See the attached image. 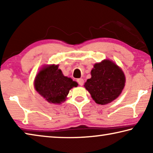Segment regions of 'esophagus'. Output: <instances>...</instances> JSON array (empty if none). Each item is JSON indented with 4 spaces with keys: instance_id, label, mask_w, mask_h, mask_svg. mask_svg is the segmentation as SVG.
Listing matches in <instances>:
<instances>
[{
    "instance_id": "1",
    "label": "esophagus",
    "mask_w": 153,
    "mask_h": 153,
    "mask_svg": "<svg viewBox=\"0 0 153 153\" xmlns=\"http://www.w3.org/2000/svg\"><path fill=\"white\" fill-rule=\"evenodd\" d=\"M77 83H78V84L79 85V86H83V84H84V79H83L82 78H79V79H77Z\"/></svg>"
}]
</instances>
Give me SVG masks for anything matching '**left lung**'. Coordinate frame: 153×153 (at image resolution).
<instances>
[{"label": "left lung", "mask_w": 153, "mask_h": 153, "mask_svg": "<svg viewBox=\"0 0 153 153\" xmlns=\"http://www.w3.org/2000/svg\"><path fill=\"white\" fill-rule=\"evenodd\" d=\"M91 76L84 86L97 104L105 105L112 102L120 96L125 86L123 72L109 60L96 63Z\"/></svg>", "instance_id": "1"}]
</instances>
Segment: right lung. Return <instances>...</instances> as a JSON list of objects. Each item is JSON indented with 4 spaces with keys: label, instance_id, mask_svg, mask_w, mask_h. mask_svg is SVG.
<instances>
[{
    "label": "right lung",
    "instance_id": "obj_1",
    "mask_svg": "<svg viewBox=\"0 0 153 153\" xmlns=\"http://www.w3.org/2000/svg\"><path fill=\"white\" fill-rule=\"evenodd\" d=\"M58 65L43 67L36 77L35 89L49 102L59 104L65 100L69 90L77 83L63 76Z\"/></svg>",
    "mask_w": 153,
    "mask_h": 153
}]
</instances>
